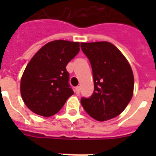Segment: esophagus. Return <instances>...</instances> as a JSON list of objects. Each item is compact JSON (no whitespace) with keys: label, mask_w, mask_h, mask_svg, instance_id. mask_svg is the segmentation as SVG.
Segmentation results:
<instances>
[{"label":"esophagus","mask_w":156,"mask_h":156,"mask_svg":"<svg viewBox=\"0 0 156 156\" xmlns=\"http://www.w3.org/2000/svg\"><path fill=\"white\" fill-rule=\"evenodd\" d=\"M75 93H76L77 94H80V87H79V86L75 88Z\"/></svg>","instance_id":"34e87169"}]
</instances>
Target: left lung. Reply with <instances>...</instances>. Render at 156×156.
<instances>
[{"label": "left lung", "mask_w": 156, "mask_h": 156, "mask_svg": "<svg viewBox=\"0 0 156 156\" xmlns=\"http://www.w3.org/2000/svg\"><path fill=\"white\" fill-rule=\"evenodd\" d=\"M90 62L94 91L90 98H82L85 111L98 121L117 117L124 111L134 93V75L127 59L108 41L81 43Z\"/></svg>", "instance_id": "obj_1"}]
</instances>
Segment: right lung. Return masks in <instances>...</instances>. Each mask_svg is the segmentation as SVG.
Masks as SVG:
<instances>
[{
  "mask_svg": "<svg viewBox=\"0 0 156 156\" xmlns=\"http://www.w3.org/2000/svg\"><path fill=\"white\" fill-rule=\"evenodd\" d=\"M79 50V42L56 40L33 56L21 79L22 98L30 110L50 117L62 108L73 94L66 66Z\"/></svg>",
  "mask_w": 156,
  "mask_h": 156,
  "instance_id": "obj_1",
  "label": "right lung"
}]
</instances>
